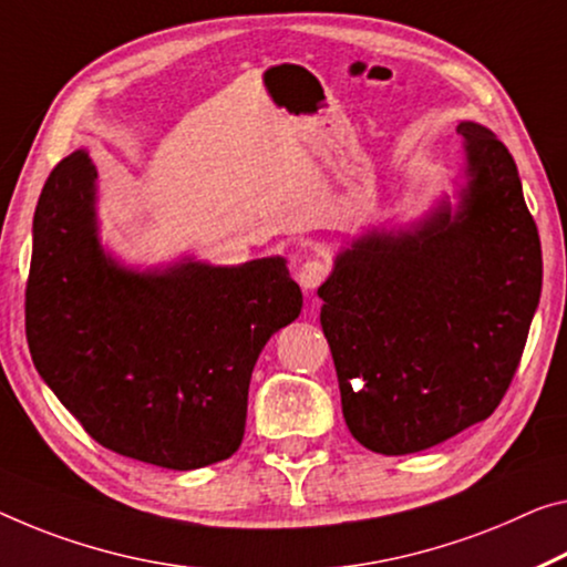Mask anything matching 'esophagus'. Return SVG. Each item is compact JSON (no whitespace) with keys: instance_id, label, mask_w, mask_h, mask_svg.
Instances as JSON below:
<instances>
[{"instance_id":"obj_1","label":"esophagus","mask_w":567,"mask_h":567,"mask_svg":"<svg viewBox=\"0 0 567 567\" xmlns=\"http://www.w3.org/2000/svg\"><path fill=\"white\" fill-rule=\"evenodd\" d=\"M329 276V264L321 258H309L303 260L299 268V284L303 289H317V286Z\"/></svg>"}]
</instances>
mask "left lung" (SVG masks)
<instances>
[{"label": "left lung", "instance_id": "left-lung-1", "mask_svg": "<svg viewBox=\"0 0 567 567\" xmlns=\"http://www.w3.org/2000/svg\"><path fill=\"white\" fill-rule=\"evenodd\" d=\"M461 205L411 230L357 238L319 286L347 429L364 449L415 454L502 403L543 291V248L517 164L464 121Z\"/></svg>", "mask_w": 567, "mask_h": 567}]
</instances>
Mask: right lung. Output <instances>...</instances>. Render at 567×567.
<instances>
[{
	"instance_id": "obj_1",
	"label": "right lung",
	"mask_w": 567,
	"mask_h": 567,
	"mask_svg": "<svg viewBox=\"0 0 567 567\" xmlns=\"http://www.w3.org/2000/svg\"><path fill=\"white\" fill-rule=\"evenodd\" d=\"M95 179L89 152H73L34 210L24 291L34 368L121 456L174 472L230 458L258 354L301 313L299 284L284 258L121 268L95 233Z\"/></svg>"
}]
</instances>
